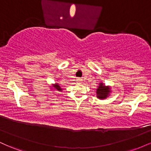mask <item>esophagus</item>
I'll return each instance as SVG.
<instances>
[{
  "instance_id": "obj_1",
  "label": "esophagus",
  "mask_w": 151,
  "mask_h": 151,
  "mask_svg": "<svg viewBox=\"0 0 151 151\" xmlns=\"http://www.w3.org/2000/svg\"><path fill=\"white\" fill-rule=\"evenodd\" d=\"M76 81H77V83H81V79H77V80H76Z\"/></svg>"
}]
</instances>
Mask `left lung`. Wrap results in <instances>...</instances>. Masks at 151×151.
<instances>
[{"mask_svg": "<svg viewBox=\"0 0 151 151\" xmlns=\"http://www.w3.org/2000/svg\"><path fill=\"white\" fill-rule=\"evenodd\" d=\"M111 88L110 86H106L103 82H99L96 89V97L99 99H105L111 93Z\"/></svg>", "mask_w": 151, "mask_h": 151, "instance_id": "left-lung-1", "label": "left lung"}]
</instances>
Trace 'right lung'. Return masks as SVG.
I'll list each match as a JSON object with an SVG mask.
<instances>
[{
	"label": "right lung",
	"mask_w": 151,
	"mask_h": 151,
	"mask_svg": "<svg viewBox=\"0 0 151 151\" xmlns=\"http://www.w3.org/2000/svg\"><path fill=\"white\" fill-rule=\"evenodd\" d=\"M49 87H50V89L52 91H60V92H61L62 90H63V89L60 86L58 83H55V84H52Z\"/></svg>",
	"instance_id": "add662e5"
}]
</instances>
